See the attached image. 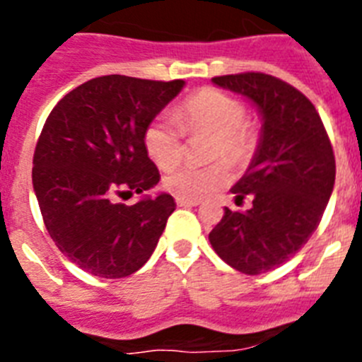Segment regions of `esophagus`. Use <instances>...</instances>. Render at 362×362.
<instances>
[{
  "mask_svg": "<svg viewBox=\"0 0 362 362\" xmlns=\"http://www.w3.org/2000/svg\"><path fill=\"white\" fill-rule=\"evenodd\" d=\"M175 203H177V206H197V204H199L201 201L183 199V197H177V199H175Z\"/></svg>",
  "mask_w": 362,
  "mask_h": 362,
  "instance_id": "34e87169",
  "label": "esophagus"
}]
</instances>
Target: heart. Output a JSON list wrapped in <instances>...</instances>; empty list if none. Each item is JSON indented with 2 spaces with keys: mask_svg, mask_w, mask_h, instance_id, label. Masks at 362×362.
<instances>
[{
  "mask_svg": "<svg viewBox=\"0 0 362 362\" xmlns=\"http://www.w3.org/2000/svg\"><path fill=\"white\" fill-rule=\"evenodd\" d=\"M245 116V105L239 99L216 88H204L188 98L177 110L181 127L170 116H158L150 121L143 134V145L159 168H172L183 158V128L188 134L214 136L210 159L223 158L235 166L245 165L257 145V134L250 123H246ZM228 181L230 172L225 163H214L175 168L166 174L163 183L174 196L199 201Z\"/></svg>",
  "mask_w": 362,
  "mask_h": 362,
  "instance_id": "heart-1",
  "label": "heart"
}]
</instances>
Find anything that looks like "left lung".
<instances>
[{
	"instance_id": "1",
	"label": "left lung",
	"mask_w": 362,
	"mask_h": 362,
	"mask_svg": "<svg viewBox=\"0 0 362 362\" xmlns=\"http://www.w3.org/2000/svg\"><path fill=\"white\" fill-rule=\"evenodd\" d=\"M212 83L252 101L263 123L250 166L232 187L235 201L252 196V209H225L209 235L226 264L257 276L293 257L319 226L334 192V150L315 107L288 83L261 72Z\"/></svg>"
}]
</instances>
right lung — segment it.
Returning <instances> with one entry per match:
<instances>
[{
  "instance_id": "right-lung-1",
  "label": "right lung",
  "mask_w": 362,
  "mask_h": 362,
  "mask_svg": "<svg viewBox=\"0 0 362 362\" xmlns=\"http://www.w3.org/2000/svg\"><path fill=\"white\" fill-rule=\"evenodd\" d=\"M183 86V79L101 76L69 92L47 117L34 152V194L57 248L92 276L139 270L175 210L166 192L130 206L117 197L159 183L143 134Z\"/></svg>"
}]
</instances>
